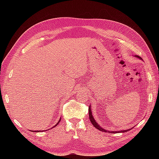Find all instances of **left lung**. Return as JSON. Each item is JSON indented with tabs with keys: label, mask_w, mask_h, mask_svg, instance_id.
<instances>
[{
	"label": "left lung",
	"mask_w": 159,
	"mask_h": 159,
	"mask_svg": "<svg viewBox=\"0 0 159 159\" xmlns=\"http://www.w3.org/2000/svg\"><path fill=\"white\" fill-rule=\"evenodd\" d=\"M136 57H138V58L141 59V57H139V56H134ZM89 119H90V121L91 122V123H92L93 125L98 130H99V131H103V132H109V133H125V132H127V131H130V129H127V130H123V131H106V130L103 129L102 127H101L100 125H99L98 124V123H96L95 120L94 119L93 115H92V112H91V107H90V105L89 107Z\"/></svg>",
	"instance_id": "obj_1"
}]
</instances>
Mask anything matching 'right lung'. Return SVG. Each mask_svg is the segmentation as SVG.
<instances>
[{"label": "right lung", "mask_w": 159, "mask_h": 159, "mask_svg": "<svg viewBox=\"0 0 159 159\" xmlns=\"http://www.w3.org/2000/svg\"><path fill=\"white\" fill-rule=\"evenodd\" d=\"M60 120H61V118L60 119V120H59V121H58V122H57V124H56V125H54V127H52L51 129H52V128H54V127H55L56 126H57V125H58V124H59V123H60ZM46 131H47V130H46ZM38 131H34V132H38Z\"/></svg>", "instance_id": "add662e5"}]
</instances>
